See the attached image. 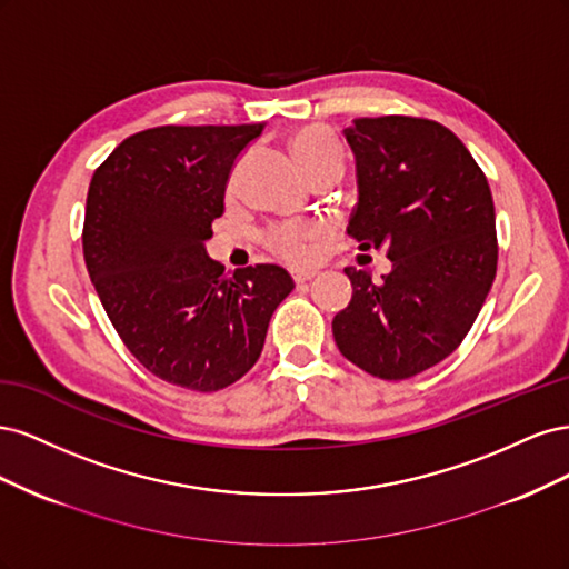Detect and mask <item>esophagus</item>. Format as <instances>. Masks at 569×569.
Instances as JSON below:
<instances>
[{"label": "esophagus", "instance_id": "1", "mask_svg": "<svg viewBox=\"0 0 569 569\" xmlns=\"http://www.w3.org/2000/svg\"><path fill=\"white\" fill-rule=\"evenodd\" d=\"M316 274H318L316 270H301V272H297V274H295V282H297V284H303V282H311V280L316 278Z\"/></svg>", "mask_w": 569, "mask_h": 569}]
</instances>
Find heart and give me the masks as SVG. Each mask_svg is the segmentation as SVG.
Instances as JSON below:
<instances>
[{
  "label": "heart",
  "mask_w": 569,
  "mask_h": 569,
  "mask_svg": "<svg viewBox=\"0 0 569 569\" xmlns=\"http://www.w3.org/2000/svg\"><path fill=\"white\" fill-rule=\"evenodd\" d=\"M291 153H295L297 163L301 166L303 173L316 180L322 173L330 170H343V153L335 134L322 126H303L299 128L289 140ZM320 237V230L311 222H291V226L272 228L266 234V244L272 253L289 263H303L306 258H311L316 242Z\"/></svg>",
  "instance_id": "b5f03b06"
}]
</instances>
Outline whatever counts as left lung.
<instances>
[{"label": "left lung", "instance_id": "obj_1", "mask_svg": "<svg viewBox=\"0 0 569 569\" xmlns=\"http://www.w3.org/2000/svg\"><path fill=\"white\" fill-rule=\"evenodd\" d=\"M343 137L356 157L358 203L347 232L385 249L391 272L343 268L353 295L332 320L343 358L380 380H408L451 356L496 278L489 182L437 120L356 118Z\"/></svg>", "mask_w": 569, "mask_h": 569}]
</instances>
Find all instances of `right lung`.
<instances>
[{"mask_svg": "<svg viewBox=\"0 0 569 569\" xmlns=\"http://www.w3.org/2000/svg\"><path fill=\"white\" fill-rule=\"evenodd\" d=\"M253 126H161L130 134L101 163L84 206L82 253L128 351L163 382L226 389L263 351L295 289L280 266L226 274L206 253Z\"/></svg>", "mask_w": 569, "mask_h": 569, "instance_id": "1", "label": "right lung"}]
</instances>
